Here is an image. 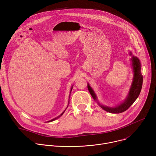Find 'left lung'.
Segmentation results:
<instances>
[{
  "instance_id": "1",
  "label": "left lung",
  "mask_w": 156,
  "mask_h": 156,
  "mask_svg": "<svg viewBox=\"0 0 156 156\" xmlns=\"http://www.w3.org/2000/svg\"><path fill=\"white\" fill-rule=\"evenodd\" d=\"M130 55H132V53L130 52ZM131 63H132V67L133 69L134 73V76L133 79L132 84L130 87L128 95L125 99V100L121 103L120 105L116 106V107H109L107 106H104L101 105L98 102L97 96L92 89V87L88 83L87 88L89 89V91L91 95L92 96L94 100L97 101L98 104L100 105V107L103 109L105 110L106 112H108L109 113H120L124 112L125 111L127 110L131 106L133 105V103L135 101V100L137 99V98L139 96L141 88L143 85V76L141 74V62L137 57L133 56L131 58Z\"/></svg>"
}]
</instances>
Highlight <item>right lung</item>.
<instances>
[{
	"label": "right lung",
	"mask_w": 156,
	"mask_h": 156,
	"mask_svg": "<svg viewBox=\"0 0 156 156\" xmlns=\"http://www.w3.org/2000/svg\"><path fill=\"white\" fill-rule=\"evenodd\" d=\"M72 89H73V87H72V88H71V91H72ZM71 92H70V93H71ZM67 107H68V106H67ZM65 110H64V112H62V113H61V115H60L59 116H58V117H56V118H54V119H51V120H49V121H48V122H53V121H54V120H55V119H58V118H59L61 116H62V115H63V113H64Z\"/></svg>",
	"instance_id": "obj_1"
}]
</instances>
